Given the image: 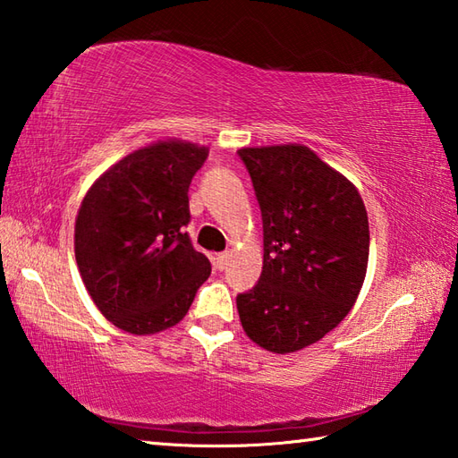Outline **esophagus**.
<instances>
[{"instance_id":"esophagus-1","label":"esophagus","mask_w":458,"mask_h":458,"mask_svg":"<svg viewBox=\"0 0 458 458\" xmlns=\"http://www.w3.org/2000/svg\"><path fill=\"white\" fill-rule=\"evenodd\" d=\"M227 265H229V253L227 251L219 253L217 259H215V267H217L219 271H223V269H227Z\"/></svg>"}]
</instances>
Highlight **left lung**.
Here are the masks:
<instances>
[{"label":"left lung","mask_w":458,"mask_h":458,"mask_svg":"<svg viewBox=\"0 0 458 458\" xmlns=\"http://www.w3.org/2000/svg\"><path fill=\"white\" fill-rule=\"evenodd\" d=\"M263 219V271L237 295L249 339L293 352L333 331L363 287L365 203L351 181L303 145L239 149Z\"/></svg>","instance_id":"obj_1"}]
</instances>
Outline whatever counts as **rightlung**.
Returning <instances> with one entry per match:
<instances>
[{"label": "right lung", "instance_id": "right-lung-1", "mask_svg": "<svg viewBox=\"0 0 458 458\" xmlns=\"http://www.w3.org/2000/svg\"><path fill=\"white\" fill-rule=\"evenodd\" d=\"M207 155L193 143H153L115 163L85 195L75 261L93 303L119 329L174 327L211 275L185 231L189 185Z\"/></svg>", "mask_w": 458, "mask_h": 458}]
</instances>
